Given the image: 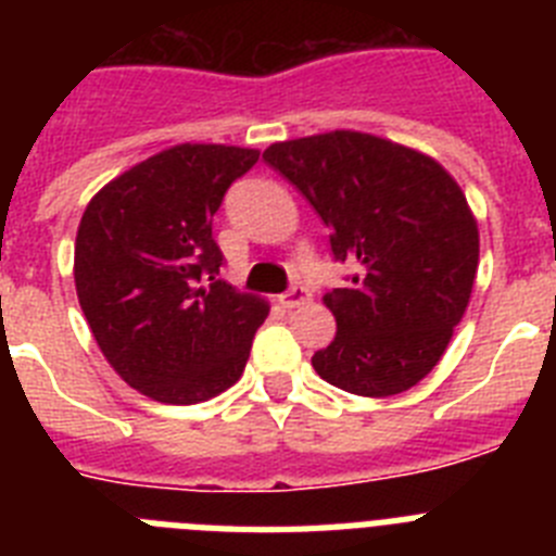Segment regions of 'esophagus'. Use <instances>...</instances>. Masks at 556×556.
Here are the masks:
<instances>
[{
  "label": "esophagus",
  "instance_id": "34e87169",
  "mask_svg": "<svg viewBox=\"0 0 556 556\" xmlns=\"http://www.w3.org/2000/svg\"><path fill=\"white\" fill-rule=\"evenodd\" d=\"M308 298H312V292H308L306 287H292L283 294H278V303H281L283 308H294V306H303Z\"/></svg>",
  "mask_w": 556,
  "mask_h": 556
}]
</instances>
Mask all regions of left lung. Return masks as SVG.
I'll return each mask as SVG.
<instances>
[{
	"label": "left lung",
	"instance_id": "8db88e82",
	"mask_svg": "<svg viewBox=\"0 0 556 556\" xmlns=\"http://www.w3.org/2000/svg\"><path fill=\"white\" fill-rule=\"evenodd\" d=\"M264 161L331 228L351 283L323 298L337 337L312 356L317 376L365 397L406 392L443 358L470 303L479 225L459 184L424 152L370 132L278 141Z\"/></svg>",
	"mask_w": 556,
	"mask_h": 556
}]
</instances>
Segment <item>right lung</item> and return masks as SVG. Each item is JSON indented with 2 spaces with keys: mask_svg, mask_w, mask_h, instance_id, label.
I'll use <instances>...</instances> for the list:
<instances>
[{
  "mask_svg": "<svg viewBox=\"0 0 556 556\" xmlns=\"http://www.w3.org/2000/svg\"><path fill=\"white\" fill-rule=\"evenodd\" d=\"M258 150L175 144L86 205L75 287L122 381L161 404H200L239 381L269 303L219 281L211 219Z\"/></svg>",
  "mask_w": 556,
  "mask_h": 556,
  "instance_id": "right-lung-1",
  "label": "right lung"
}]
</instances>
